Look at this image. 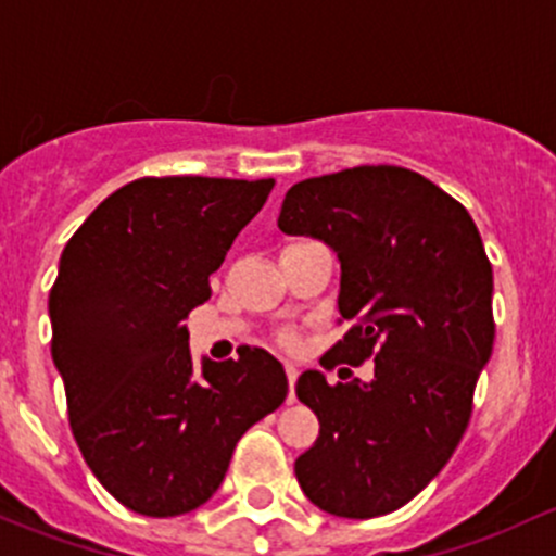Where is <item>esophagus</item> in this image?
<instances>
[{"label":"esophagus","mask_w":556,"mask_h":556,"mask_svg":"<svg viewBox=\"0 0 556 556\" xmlns=\"http://www.w3.org/2000/svg\"><path fill=\"white\" fill-rule=\"evenodd\" d=\"M286 377H289V404H294L296 402L294 386H296V377H300V366L294 362H286Z\"/></svg>","instance_id":"34e87169"}]
</instances>
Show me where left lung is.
Segmentation results:
<instances>
[{
  "label": "left lung",
  "mask_w": 556,
  "mask_h": 556,
  "mask_svg": "<svg viewBox=\"0 0 556 556\" xmlns=\"http://www.w3.org/2000/svg\"><path fill=\"white\" fill-rule=\"evenodd\" d=\"M278 227L340 262L337 311L353 329L326 356L353 366L375 356L369 380L300 375L296 399L318 415L320 437L296 457V482L334 517L396 511L447 466L492 356L482 236L455 198L396 165L300 181Z\"/></svg>",
  "instance_id": "obj_1"
}]
</instances>
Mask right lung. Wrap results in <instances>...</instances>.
Instances as JSON below:
<instances>
[{"instance_id": "1", "label": "right lung", "mask_w": 556, "mask_h": 556, "mask_svg": "<svg viewBox=\"0 0 556 556\" xmlns=\"http://www.w3.org/2000/svg\"><path fill=\"white\" fill-rule=\"evenodd\" d=\"M273 179H139L112 192L66 243L50 289L53 364L85 463L130 511L179 517L225 479L238 439L289 393L262 348L200 358L181 324L211 296Z\"/></svg>"}]
</instances>
